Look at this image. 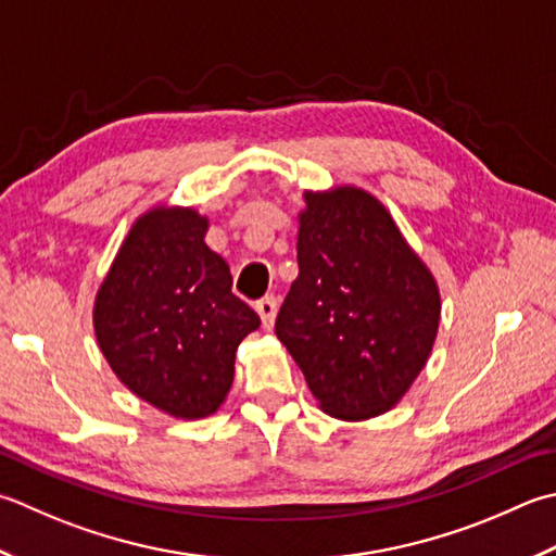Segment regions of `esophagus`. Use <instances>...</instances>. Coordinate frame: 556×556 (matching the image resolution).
I'll return each mask as SVG.
<instances>
[{
	"mask_svg": "<svg viewBox=\"0 0 556 556\" xmlns=\"http://www.w3.org/2000/svg\"><path fill=\"white\" fill-rule=\"evenodd\" d=\"M255 311L260 315V320H263V328L269 330L271 325H275V315H277V299L275 296H265L255 303Z\"/></svg>",
	"mask_w": 556,
	"mask_h": 556,
	"instance_id": "1",
	"label": "esophagus"
}]
</instances>
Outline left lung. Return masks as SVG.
Segmentation results:
<instances>
[{"instance_id": "1", "label": "left lung", "mask_w": 556, "mask_h": 556, "mask_svg": "<svg viewBox=\"0 0 556 556\" xmlns=\"http://www.w3.org/2000/svg\"><path fill=\"white\" fill-rule=\"evenodd\" d=\"M299 214V277L277 337L337 419L395 407L427 366L441 320L437 279L374 194L306 192Z\"/></svg>"}]
</instances>
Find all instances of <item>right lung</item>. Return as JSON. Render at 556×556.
Instances as JSON below:
<instances>
[{"mask_svg":"<svg viewBox=\"0 0 556 556\" xmlns=\"http://www.w3.org/2000/svg\"><path fill=\"white\" fill-rule=\"evenodd\" d=\"M206 216L154 206L129 228L96 293V340L115 376L178 419L219 409L236 350L260 328L231 293L226 260L204 243Z\"/></svg>","mask_w":556,"mask_h":556,"instance_id":"obj_1","label":"right lung"}]
</instances>
